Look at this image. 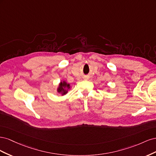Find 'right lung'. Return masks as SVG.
Returning <instances> with one entry per match:
<instances>
[{"label":"right lung","instance_id":"1","mask_svg":"<svg viewBox=\"0 0 156 156\" xmlns=\"http://www.w3.org/2000/svg\"><path fill=\"white\" fill-rule=\"evenodd\" d=\"M70 88V84L68 83L66 81H60L59 83L57 88H56V90H57L58 93L60 94L62 96H64L68 92V90H69Z\"/></svg>","mask_w":156,"mask_h":156}]
</instances>
